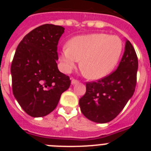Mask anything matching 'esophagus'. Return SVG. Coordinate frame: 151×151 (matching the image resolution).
<instances>
[{"label": "esophagus", "instance_id": "1", "mask_svg": "<svg viewBox=\"0 0 151 151\" xmlns=\"http://www.w3.org/2000/svg\"><path fill=\"white\" fill-rule=\"evenodd\" d=\"M71 83L73 84V85H74V84H76V83H78V80L77 79H75V78H73L71 81Z\"/></svg>", "mask_w": 151, "mask_h": 151}]
</instances>
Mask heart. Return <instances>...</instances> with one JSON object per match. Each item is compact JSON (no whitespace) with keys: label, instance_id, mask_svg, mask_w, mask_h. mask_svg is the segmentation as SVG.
Returning <instances> with one entry per match:
<instances>
[{"label":"heart","instance_id":"obj_1","mask_svg":"<svg viewBox=\"0 0 151 151\" xmlns=\"http://www.w3.org/2000/svg\"><path fill=\"white\" fill-rule=\"evenodd\" d=\"M123 50L119 37L94 33L72 38L61 51L63 69L72 71L81 60L82 73L91 79H100L110 74L118 63Z\"/></svg>","mask_w":151,"mask_h":151}]
</instances>
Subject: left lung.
Returning <instances> with one entry per match:
<instances>
[{
    "label": "left lung",
    "instance_id": "left-lung-1",
    "mask_svg": "<svg viewBox=\"0 0 151 151\" xmlns=\"http://www.w3.org/2000/svg\"><path fill=\"white\" fill-rule=\"evenodd\" d=\"M138 67L135 50L126 40L123 56L115 71L96 82L86 83V92L79 99L83 115L98 123L115 119L134 94Z\"/></svg>",
    "mask_w": 151,
    "mask_h": 151
}]
</instances>
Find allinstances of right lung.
Here are the masks:
<instances>
[{
    "label": "right lung",
    "mask_w": 151,
    "mask_h": 151,
    "mask_svg": "<svg viewBox=\"0 0 151 151\" xmlns=\"http://www.w3.org/2000/svg\"><path fill=\"white\" fill-rule=\"evenodd\" d=\"M64 28L45 24L28 33L16 50L11 64L12 89L28 115L42 117L57 107L69 77L60 73L57 45Z\"/></svg>",
    "instance_id": "add662e5"
}]
</instances>
